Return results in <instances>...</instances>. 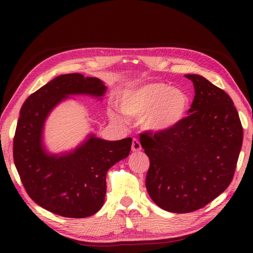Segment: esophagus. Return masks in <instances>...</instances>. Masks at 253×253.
<instances>
[{"mask_svg": "<svg viewBox=\"0 0 253 253\" xmlns=\"http://www.w3.org/2000/svg\"><path fill=\"white\" fill-rule=\"evenodd\" d=\"M141 150V144L139 142L137 139H132V143H131V151L132 152H138Z\"/></svg>", "mask_w": 253, "mask_h": 253, "instance_id": "obj_1", "label": "esophagus"}]
</instances>
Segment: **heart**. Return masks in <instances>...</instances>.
Listing matches in <instances>:
<instances>
[{
	"label": "heart",
	"instance_id": "heart-1",
	"mask_svg": "<svg viewBox=\"0 0 253 253\" xmlns=\"http://www.w3.org/2000/svg\"><path fill=\"white\" fill-rule=\"evenodd\" d=\"M118 109L130 118H142L143 126L153 132L170 130L184 120L189 107L188 95L163 83H148L126 89L118 96ZM111 116L122 117L115 111Z\"/></svg>",
	"mask_w": 253,
	"mask_h": 253
}]
</instances>
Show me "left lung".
Returning a JSON list of instances; mask_svg holds the SVG:
<instances>
[{"label": "left lung", "mask_w": 253, "mask_h": 253, "mask_svg": "<svg viewBox=\"0 0 253 253\" xmlns=\"http://www.w3.org/2000/svg\"><path fill=\"white\" fill-rule=\"evenodd\" d=\"M195 99L178 125L140 135L150 160L146 187L165 211L188 213L227 189L243 146L244 130L233 100L200 75H185Z\"/></svg>", "instance_id": "8db88e82"}]
</instances>
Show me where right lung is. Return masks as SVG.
Listing matches in <instances>:
<instances>
[{
    "label": "right lung",
    "mask_w": 253,
    "mask_h": 253,
    "mask_svg": "<svg viewBox=\"0 0 253 253\" xmlns=\"http://www.w3.org/2000/svg\"><path fill=\"white\" fill-rule=\"evenodd\" d=\"M104 83L82 74L52 79L28 96L21 106L14 137V163L29 197L57 215L83 218L95 214L104 203L106 173L130 152L131 138L109 141L90 133L74 150L47 151L44 124L50 113L69 95L102 100Z\"/></svg>",
    "instance_id": "right-lung-1"
}]
</instances>
